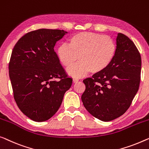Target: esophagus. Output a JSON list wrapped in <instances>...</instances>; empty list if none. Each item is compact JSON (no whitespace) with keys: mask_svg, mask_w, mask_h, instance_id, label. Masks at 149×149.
<instances>
[{"mask_svg":"<svg viewBox=\"0 0 149 149\" xmlns=\"http://www.w3.org/2000/svg\"><path fill=\"white\" fill-rule=\"evenodd\" d=\"M78 81H79V79H76V78L73 79V83H76Z\"/></svg>","mask_w":149,"mask_h":149,"instance_id":"1","label":"esophagus"}]
</instances>
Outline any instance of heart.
I'll return each instance as SVG.
<instances>
[{
  "instance_id": "obj_1",
  "label": "heart",
  "mask_w": 149,
  "mask_h": 149,
  "mask_svg": "<svg viewBox=\"0 0 149 149\" xmlns=\"http://www.w3.org/2000/svg\"><path fill=\"white\" fill-rule=\"evenodd\" d=\"M68 46L62 44L58 48L56 55L62 65L69 68L80 60L77 65L68 70L74 77H81L90 71L93 74L103 72L110 65L115 58L117 46L109 36L93 32H81L71 36Z\"/></svg>"
}]
</instances>
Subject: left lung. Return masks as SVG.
<instances>
[{"label": "left lung", "instance_id": "1", "mask_svg": "<svg viewBox=\"0 0 149 149\" xmlns=\"http://www.w3.org/2000/svg\"><path fill=\"white\" fill-rule=\"evenodd\" d=\"M115 58L106 69L83 80L85 91L81 100L95 118L109 122L130 107L141 81V57L135 44L124 34L118 33Z\"/></svg>", "mask_w": 149, "mask_h": 149}]
</instances>
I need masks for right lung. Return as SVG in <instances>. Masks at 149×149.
Masks as SVG:
<instances>
[{
	"instance_id": "add662e5",
	"label": "right lung",
	"mask_w": 149,
	"mask_h": 149,
	"mask_svg": "<svg viewBox=\"0 0 149 149\" xmlns=\"http://www.w3.org/2000/svg\"><path fill=\"white\" fill-rule=\"evenodd\" d=\"M64 30L40 29L21 37L14 46L8 72L14 99L30 119L44 122L52 117L72 85L54 51Z\"/></svg>"
}]
</instances>
